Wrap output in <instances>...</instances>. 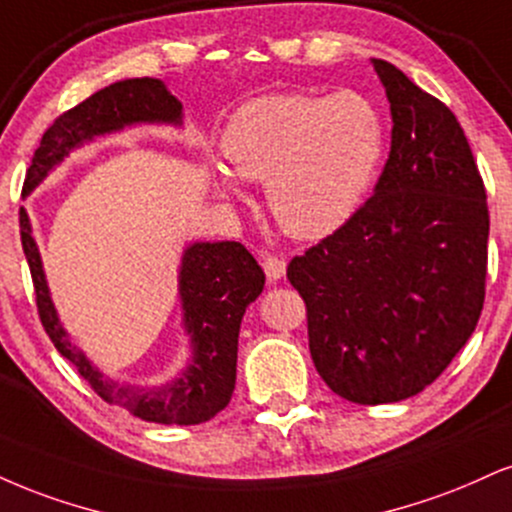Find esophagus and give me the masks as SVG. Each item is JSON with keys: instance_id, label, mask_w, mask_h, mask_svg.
<instances>
[{"instance_id": "1", "label": "esophagus", "mask_w": 512, "mask_h": 512, "mask_svg": "<svg viewBox=\"0 0 512 512\" xmlns=\"http://www.w3.org/2000/svg\"><path fill=\"white\" fill-rule=\"evenodd\" d=\"M260 260H262L264 274H267L269 281H279V279H283V274H286V262H283L281 257L269 255V252H262Z\"/></svg>"}]
</instances>
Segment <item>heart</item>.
Returning a JSON list of instances; mask_svg holds the SVG:
<instances>
[{
  "label": "heart",
  "instance_id": "1",
  "mask_svg": "<svg viewBox=\"0 0 512 512\" xmlns=\"http://www.w3.org/2000/svg\"><path fill=\"white\" fill-rule=\"evenodd\" d=\"M384 145L379 109L353 90L257 97L236 109L221 135L231 169L267 183L269 212L295 238H324L353 217L372 188ZM212 186L243 197L229 171H217Z\"/></svg>",
  "mask_w": 512,
  "mask_h": 512
}]
</instances>
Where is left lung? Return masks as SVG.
Instances as JSON below:
<instances>
[{
  "instance_id": "obj_1",
  "label": "left lung",
  "mask_w": 512,
  "mask_h": 512,
  "mask_svg": "<svg viewBox=\"0 0 512 512\" xmlns=\"http://www.w3.org/2000/svg\"><path fill=\"white\" fill-rule=\"evenodd\" d=\"M372 66L393 121L374 195L288 264L319 377L360 405L417 396L451 365L482 315L489 240L458 119L389 61Z\"/></svg>"
}]
</instances>
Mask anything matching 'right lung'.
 Masks as SVG:
<instances>
[{"instance_id": "obj_1", "label": "right lung", "mask_w": 512, "mask_h": 512, "mask_svg": "<svg viewBox=\"0 0 512 512\" xmlns=\"http://www.w3.org/2000/svg\"><path fill=\"white\" fill-rule=\"evenodd\" d=\"M183 126V104L159 78L116 80L97 90L78 107L61 114L42 135L35 150L23 197H28L78 147L95 138L121 133L131 126ZM21 243L35 286L38 312L47 336L78 374L107 403L119 405L145 422L200 424L229 405L236 389L238 331L245 310L264 288V272L236 240L190 243L178 267V298L183 329L190 341L186 367L166 384H128L116 381L92 365L88 355L71 341L52 303L33 238L26 207H21Z\"/></svg>"}]
</instances>
